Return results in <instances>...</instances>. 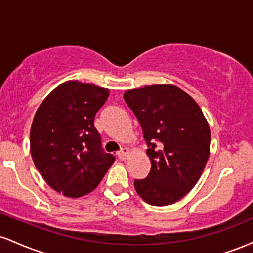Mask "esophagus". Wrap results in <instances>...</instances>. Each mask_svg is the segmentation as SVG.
Here are the masks:
<instances>
[{"instance_id": "obj_1", "label": "esophagus", "mask_w": 253, "mask_h": 253, "mask_svg": "<svg viewBox=\"0 0 253 253\" xmlns=\"http://www.w3.org/2000/svg\"><path fill=\"white\" fill-rule=\"evenodd\" d=\"M128 155H129V149H127V147H124V149H121V151H119L118 152L119 158L123 159V161H125V159L128 157Z\"/></svg>"}]
</instances>
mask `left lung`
<instances>
[{
    "mask_svg": "<svg viewBox=\"0 0 253 253\" xmlns=\"http://www.w3.org/2000/svg\"><path fill=\"white\" fill-rule=\"evenodd\" d=\"M127 106L143 128L151 170L134 188L152 206L172 205L195 187L211 153V129L190 95L172 84L127 90Z\"/></svg>",
    "mask_w": 253,
    "mask_h": 253,
    "instance_id": "1",
    "label": "left lung"
}]
</instances>
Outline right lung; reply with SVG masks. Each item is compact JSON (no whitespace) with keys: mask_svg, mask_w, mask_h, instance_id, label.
I'll use <instances>...</instances> for the list:
<instances>
[{"mask_svg":"<svg viewBox=\"0 0 253 253\" xmlns=\"http://www.w3.org/2000/svg\"><path fill=\"white\" fill-rule=\"evenodd\" d=\"M108 96L102 86L66 81L37 109L30 135L32 158L45 182L64 196L89 194L114 163V156L101 149L94 126Z\"/></svg>","mask_w":253,"mask_h":253,"instance_id":"obj_1","label":"right lung"}]
</instances>
